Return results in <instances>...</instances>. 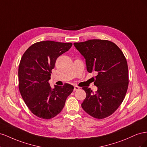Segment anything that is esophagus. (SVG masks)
Masks as SVG:
<instances>
[{
  "instance_id": "34e87169",
  "label": "esophagus",
  "mask_w": 147,
  "mask_h": 147,
  "mask_svg": "<svg viewBox=\"0 0 147 147\" xmlns=\"http://www.w3.org/2000/svg\"><path fill=\"white\" fill-rule=\"evenodd\" d=\"M80 87H78V86H74V91H77V90H80Z\"/></svg>"
}]
</instances>
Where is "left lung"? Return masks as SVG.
Masks as SVG:
<instances>
[{
	"mask_svg": "<svg viewBox=\"0 0 147 147\" xmlns=\"http://www.w3.org/2000/svg\"><path fill=\"white\" fill-rule=\"evenodd\" d=\"M86 60L88 72L97 74V90L83 87L86 97L82 104L85 112L96 119L110 116L121 104L129 84L127 61L120 48L107 40L92 39L74 43Z\"/></svg>",
	"mask_w": 147,
	"mask_h": 147,
	"instance_id": "left-lung-1",
	"label": "left lung"
}]
</instances>
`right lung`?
<instances>
[{
  "instance_id": "right-lung-1",
  "label": "right lung",
  "mask_w": 147,
  "mask_h": 147,
  "mask_svg": "<svg viewBox=\"0 0 147 147\" xmlns=\"http://www.w3.org/2000/svg\"><path fill=\"white\" fill-rule=\"evenodd\" d=\"M72 43L42 41L29 47L22 56L18 68L19 90L29 109L35 116L49 119L58 115L64 108L74 86L49 83L51 70L57 57L67 51Z\"/></svg>"
}]
</instances>
